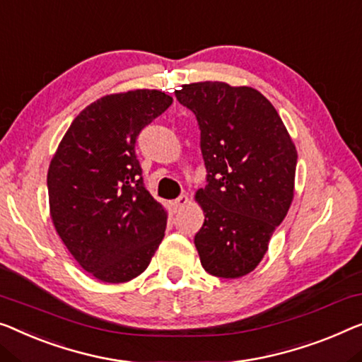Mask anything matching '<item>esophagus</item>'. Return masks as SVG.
<instances>
[{
  "mask_svg": "<svg viewBox=\"0 0 362 362\" xmlns=\"http://www.w3.org/2000/svg\"><path fill=\"white\" fill-rule=\"evenodd\" d=\"M187 203H188V197H187V195H180L179 198L172 202V206H174L175 211H180V209H182L183 206H185Z\"/></svg>",
  "mask_w": 362,
  "mask_h": 362,
  "instance_id": "1",
  "label": "esophagus"
}]
</instances>
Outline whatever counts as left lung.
<instances>
[{
	"label": "left lung",
	"instance_id": "obj_1",
	"mask_svg": "<svg viewBox=\"0 0 362 362\" xmlns=\"http://www.w3.org/2000/svg\"><path fill=\"white\" fill-rule=\"evenodd\" d=\"M175 97L195 113L208 174L195 195L204 213L195 235L199 262L213 276H245L293 203L298 151L257 89L204 81L185 84Z\"/></svg>",
	"mask_w": 362,
	"mask_h": 362
}]
</instances>
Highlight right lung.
<instances>
[{
  "label": "right lung",
  "mask_w": 362,
  "mask_h": 362,
  "mask_svg": "<svg viewBox=\"0 0 362 362\" xmlns=\"http://www.w3.org/2000/svg\"><path fill=\"white\" fill-rule=\"evenodd\" d=\"M170 104L156 89L100 97L74 118L48 167L53 226L74 260L104 283L139 276L164 237L167 211L144 188L134 144Z\"/></svg>",
  "instance_id": "add662e5"
}]
</instances>
